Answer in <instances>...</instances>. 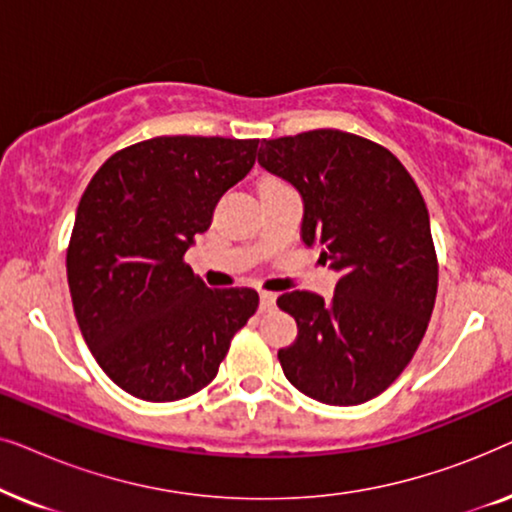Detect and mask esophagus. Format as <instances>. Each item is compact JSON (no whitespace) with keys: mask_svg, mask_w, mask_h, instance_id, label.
<instances>
[{"mask_svg":"<svg viewBox=\"0 0 512 512\" xmlns=\"http://www.w3.org/2000/svg\"><path fill=\"white\" fill-rule=\"evenodd\" d=\"M277 303V296L270 291H261V310H272Z\"/></svg>","mask_w":512,"mask_h":512,"instance_id":"34e87169","label":"esophagus"}]
</instances>
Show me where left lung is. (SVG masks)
<instances>
[{
    "label": "left lung",
    "mask_w": 512,
    "mask_h": 512,
    "mask_svg": "<svg viewBox=\"0 0 512 512\" xmlns=\"http://www.w3.org/2000/svg\"><path fill=\"white\" fill-rule=\"evenodd\" d=\"M258 165L300 193V237L340 272L331 300L277 298L298 324L296 342L277 354L286 380L319 403H366L408 366L436 303L422 193L394 153L342 130L263 139Z\"/></svg>",
    "instance_id": "1"
}]
</instances>
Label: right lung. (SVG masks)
<instances>
[{"label": "right lung", "instance_id": "obj_1", "mask_svg": "<svg viewBox=\"0 0 512 512\" xmlns=\"http://www.w3.org/2000/svg\"><path fill=\"white\" fill-rule=\"evenodd\" d=\"M256 151L258 139L153 137L114 153L81 195L67 249L76 321L104 373L142 401L207 387L256 312L254 289H209L184 263Z\"/></svg>", "mask_w": 512, "mask_h": 512}]
</instances>
